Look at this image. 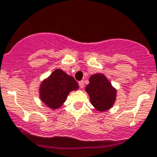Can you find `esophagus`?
<instances>
[{"instance_id": "1", "label": "esophagus", "mask_w": 157, "mask_h": 157, "mask_svg": "<svg viewBox=\"0 0 157 157\" xmlns=\"http://www.w3.org/2000/svg\"><path fill=\"white\" fill-rule=\"evenodd\" d=\"M78 84H79V86H80V88H84V81H83V80H81V81H79Z\"/></svg>"}]
</instances>
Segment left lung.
I'll use <instances>...</instances> for the list:
<instances>
[{
	"mask_svg": "<svg viewBox=\"0 0 157 157\" xmlns=\"http://www.w3.org/2000/svg\"><path fill=\"white\" fill-rule=\"evenodd\" d=\"M85 91L89 95L92 105L98 111H107L116 100V89L103 73L92 75Z\"/></svg>",
	"mask_w": 157,
	"mask_h": 157,
	"instance_id": "1",
	"label": "left lung"
}]
</instances>
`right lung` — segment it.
<instances>
[{
    "mask_svg": "<svg viewBox=\"0 0 157 157\" xmlns=\"http://www.w3.org/2000/svg\"><path fill=\"white\" fill-rule=\"evenodd\" d=\"M78 88V84L72 76L56 69L40 84L39 97L47 107L55 110L62 107L72 91Z\"/></svg>",
    "mask_w": 157,
    "mask_h": 157,
    "instance_id": "right-lung-1",
    "label": "right lung"
}]
</instances>
